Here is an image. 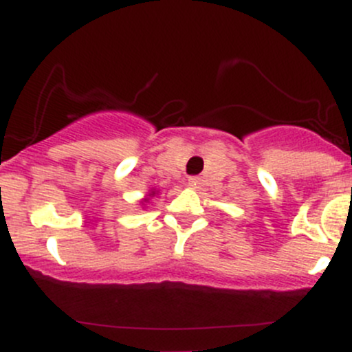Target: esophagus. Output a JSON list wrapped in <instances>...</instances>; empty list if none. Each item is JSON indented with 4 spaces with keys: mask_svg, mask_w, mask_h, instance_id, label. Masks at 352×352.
Returning a JSON list of instances; mask_svg holds the SVG:
<instances>
[{
    "mask_svg": "<svg viewBox=\"0 0 352 352\" xmlns=\"http://www.w3.org/2000/svg\"><path fill=\"white\" fill-rule=\"evenodd\" d=\"M188 185H190V187H192V188H197V187H199V185H200V179H199V177H190V179H188Z\"/></svg>",
    "mask_w": 352,
    "mask_h": 352,
    "instance_id": "1",
    "label": "esophagus"
}]
</instances>
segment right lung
<instances>
[{
    "label": "right lung",
    "mask_w": 352,
    "mask_h": 352,
    "mask_svg": "<svg viewBox=\"0 0 352 352\" xmlns=\"http://www.w3.org/2000/svg\"><path fill=\"white\" fill-rule=\"evenodd\" d=\"M157 193H159V192H157V190H155V188L148 190V193H147V195H145V199H142V201H140V204H147V201H148V200H151V199H152V197H155V195H157Z\"/></svg>",
    "instance_id": "1"
}]
</instances>
